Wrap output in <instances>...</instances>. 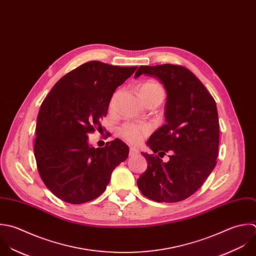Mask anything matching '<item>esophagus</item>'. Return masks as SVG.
I'll use <instances>...</instances> for the list:
<instances>
[{
	"mask_svg": "<svg viewBox=\"0 0 256 256\" xmlns=\"http://www.w3.org/2000/svg\"><path fill=\"white\" fill-rule=\"evenodd\" d=\"M128 154H130V156H134L138 154V150L136 148H130V152Z\"/></svg>",
	"mask_w": 256,
	"mask_h": 256,
	"instance_id": "34e87169",
	"label": "esophagus"
}]
</instances>
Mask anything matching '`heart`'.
Instances as JSON below:
<instances>
[{
  "instance_id": "heart-1",
  "label": "heart",
  "mask_w": 256,
  "mask_h": 256,
  "mask_svg": "<svg viewBox=\"0 0 256 256\" xmlns=\"http://www.w3.org/2000/svg\"><path fill=\"white\" fill-rule=\"evenodd\" d=\"M138 92L144 102H146L152 98H160L162 100L164 96L162 86L154 80H148L140 84ZM112 102L114 98L110 102V108L112 106ZM152 132V126L148 124L126 122L118 128L120 136L132 144H140Z\"/></svg>"
}]
</instances>
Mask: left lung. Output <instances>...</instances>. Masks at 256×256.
Returning <instances> with one entry per match:
<instances>
[{"label": "left lung", "mask_w": 256, "mask_h": 256, "mask_svg": "<svg viewBox=\"0 0 256 256\" xmlns=\"http://www.w3.org/2000/svg\"><path fill=\"white\" fill-rule=\"evenodd\" d=\"M142 74L158 78L166 90V124L146 142L154 154L142 152L148 168L138 178V186L152 200L182 202L204 184L216 166L220 144L216 104L202 82L182 66H140L134 78ZM168 152L170 160L164 163L160 158Z\"/></svg>", "instance_id": "obj_1"}]
</instances>
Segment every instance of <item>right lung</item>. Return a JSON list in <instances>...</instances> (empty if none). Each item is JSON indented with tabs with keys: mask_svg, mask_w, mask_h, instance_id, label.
I'll return each mask as SVG.
<instances>
[{
	"mask_svg": "<svg viewBox=\"0 0 256 256\" xmlns=\"http://www.w3.org/2000/svg\"><path fill=\"white\" fill-rule=\"evenodd\" d=\"M138 66L88 62L64 74L40 104L34 154L44 186L62 200L80 204L100 196L112 170L128 156L116 138L104 148L88 144V134L102 130L110 98Z\"/></svg>",
	"mask_w": 256,
	"mask_h": 256,
	"instance_id": "obj_1",
	"label": "right lung"
}]
</instances>
